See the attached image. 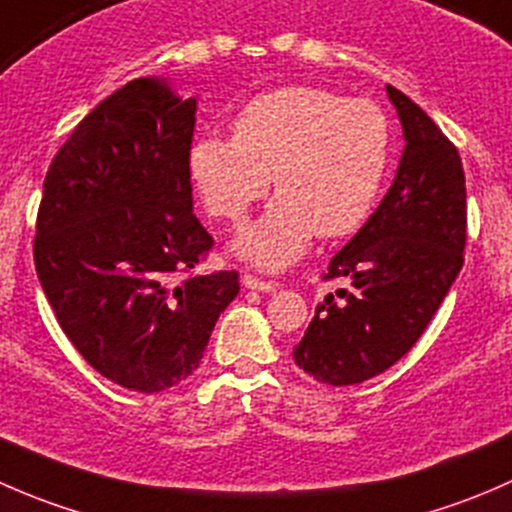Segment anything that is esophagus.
<instances>
[{
	"label": "esophagus",
	"mask_w": 512,
	"mask_h": 512,
	"mask_svg": "<svg viewBox=\"0 0 512 512\" xmlns=\"http://www.w3.org/2000/svg\"><path fill=\"white\" fill-rule=\"evenodd\" d=\"M242 285L247 289H257V292H275L277 289L275 282H265L255 275H242Z\"/></svg>",
	"instance_id": "34e87169"
}]
</instances>
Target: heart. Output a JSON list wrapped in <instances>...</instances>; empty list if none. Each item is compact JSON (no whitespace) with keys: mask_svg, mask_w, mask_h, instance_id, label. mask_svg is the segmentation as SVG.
Listing matches in <instances>:
<instances>
[{"mask_svg":"<svg viewBox=\"0 0 512 512\" xmlns=\"http://www.w3.org/2000/svg\"><path fill=\"white\" fill-rule=\"evenodd\" d=\"M391 158L384 108L322 86L262 91L232 118V138L200 136L190 170L215 218L240 225L270 190L280 198L237 240V252L282 270L314 237L337 240L374 210Z\"/></svg>","mask_w":512,"mask_h":512,"instance_id":"obj_1","label":"heart"}]
</instances>
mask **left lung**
<instances>
[{
	"label": "left lung",
	"instance_id": "1",
	"mask_svg": "<svg viewBox=\"0 0 512 512\" xmlns=\"http://www.w3.org/2000/svg\"><path fill=\"white\" fill-rule=\"evenodd\" d=\"M386 91L406 138L399 170L374 215L329 262L324 280L352 287L324 297L294 347V364L322 384H361L409 354L463 267L458 148L409 96Z\"/></svg>",
	"mask_w": 512,
	"mask_h": 512
}]
</instances>
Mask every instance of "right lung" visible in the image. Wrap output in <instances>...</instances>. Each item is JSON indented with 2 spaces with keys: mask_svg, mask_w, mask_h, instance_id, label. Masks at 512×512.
<instances>
[{
  "mask_svg": "<svg viewBox=\"0 0 512 512\" xmlns=\"http://www.w3.org/2000/svg\"><path fill=\"white\" fill-rule=\"evenodd\" d=\"M193 128L195 98L128 81L59 148L36 215V275L59 327L98 374L141 394L198 369L240 292L235 270L190 275L215 242L193 215Z\"/></svg>",
  "mask_w": 512,
  "mask_h": 512,
  "instance_id": "right-lung-1",
  "label": "right lung"
}]
</instances>
